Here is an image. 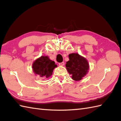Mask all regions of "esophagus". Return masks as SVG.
Returning a JSON list of instances; mask_svg holds the SVG:
<instances>
[{
	"label": "esophagus",
	"mask_w": 121,
	"mask_h": 121,
	"mask_svg": "<svg viewBox=\"0 0 121 121\" xmlns=\"http://www.w3.org/2000/svg\"><path fill=\"white\" fill-rule=\"evenodd\" d=\"M64 65H65V63H64L63 62H61V63H59V65L60 66H63Z\"/></svg>",
	"instance_id": "esophagus-1"
}]
</instances>
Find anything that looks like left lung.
I'll list each match as a JSON object with an SVG mask.
<instances>
[{
    "mask_svg": "<svg viewBox=\"0 0 121 121\" xmlns=\"http://www.w3.org/2000/svg\"><path fill=\"white\" fill-rule=\"evenodd\" d=\"M69 60L65 65L72 79L76 81L81 80L89 71V64L83 56L77 53H72L69 55Z\"/></svg>",
    "mask_w": 121,
    "mask_h": 121,
    "instance_id": "8db88e82",
    "label": "left lung"
}]
</instances>
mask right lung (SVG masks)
Listing matches in <instances>:
<instances>
[{
    "instance_id": "add662e5",
    "label": "right lung",
    "mask_w": 121,
    "mask_h": 121,
    "mask_svg": "<svg viewBox=\"0 0 121 121\" xmlns=\"http://www.w3.org/2000/svg\"><path fill=\"white\" fill-rule=\"evenodd\" d=\"M57 67L54 61L48 56H41L32 63V70L35 75L42 78H48L52 74L54 69Z\"/></svg>"
}]
</instances>
